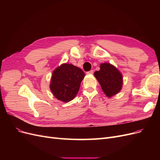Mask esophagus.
Instances as JSON below:
<instances>
[{
  "instance_id": "obj_1",
  "label": "esophagus",
  "mask_w": 160,
  "mask_h": 160,
  "mask_svg": "<svg viewBox=\"0 0 160 160\" xmlns=\"http://www.w3.org/2000/svg\"><path fill=\"white\" fill-rule=\"evenodd\" d=\"M93 73V70H91L88 72H87V74L88 75H92Z\"/></svg>"
}]
</instances>
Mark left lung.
Wrapping results in <instances>:
<instances>
[{
	"label": "left lung",
	"mask_w": 160,
	"mask_h": 160,
	"mask_svg": "<svg viewBox=\"0 0 160 160\" xmlns=\"http://www.w3.org/2000/svg\"><path fill=\"white\" fill-rule=\"evenodd\" d=\"M104 93L108 98L118 93L122 88L123 77L120 71L110 63H101L100 70L94 73Z\"/></svg>",
	"instance_id": "1"
}]
</instances>
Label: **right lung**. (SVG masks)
Listing matches in <instances>:
<instances>
[{"mask_svg":"<svg viewBox=\"0 0 160 160\" xmlns=\"http://www.w3.org/2000/svg\"><path fill=\"white\" fill-rule=\"evenodd\" d=\"M84 77V72L79 67L62 64L52 72L50 89L57 99L67 103L77 95Z\"/></svg>","mask_w":160,"mask_h":160,"instance_id":"add662e5","label":"right lung"}]
</instances>
